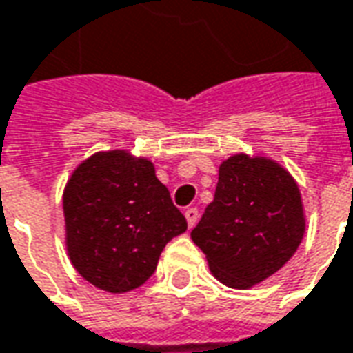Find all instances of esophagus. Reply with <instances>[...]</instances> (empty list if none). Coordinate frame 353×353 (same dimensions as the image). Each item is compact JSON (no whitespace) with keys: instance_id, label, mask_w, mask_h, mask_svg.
<instances>
[{"instance_id":"obj_1","label":"esophagus","mask_w":353,"mask_h":353,"mask_svg":"<svg viewBox=\"0 0 353 353\" xmlns=\"http://www.w3.org/2000/svg\"><path fill=\"white\" fill-rule=\"evenodd\" d=\"M185 220H187V226L189 228H193L196 224V220H199V210H196L195 207H191V208H185Z\"/></svg>"}]
</instances>
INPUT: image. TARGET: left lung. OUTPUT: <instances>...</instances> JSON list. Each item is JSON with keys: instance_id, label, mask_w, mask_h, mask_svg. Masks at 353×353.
<instances>
[{"instance_id": "left-lung-1", "label": "left lung", "mask_w": 353, "mask_h": 353, "mask_svg": "<svg viewBox=\"0 0 353 353\" xmlns=\"http://www.w3.org/2000/svg\"><path fill=\"white\" fill-rule=\"evenodd\" d=\"M305 234L294 176L265 154H232L218 166L214 201L191 239L224 286L249 290L278 272Z\"/></svg>"}]
</instances>
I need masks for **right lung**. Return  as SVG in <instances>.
<instances>
[{"label":"right lung","mask_w":353,"mask_h":353,"mask_svg":"<svg viewBox=\"0 0 353 353\" xmlns=\"http://www.w3.org/2000/svg\"><path fill=\"white\" fill-rule=\"evenodd\" d=\"M63 216L71 265L110 294L143 286L168 241L187 230L154 164L125 148L94 152L73 170Z\"/></svg>","instance_id":"obj_1"}]
</instances>
